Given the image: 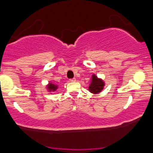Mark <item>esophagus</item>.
Returning a JSON list of instances; mask_svg holds the SVG:
<instances>
[{
    "instance_id": "1",
    "label": "esophagus",
    "mask_w": 153,
    "mask_h": 153,
    "mask_svg": "<svg viewBox=\"0 0 153 153\" xmlns=\"http://www.w3.org/2000/svg\"><path fill=\"white\" fill-rule=\"evenodd\" d=\"M76 81V78H71V79H69V81L70 82H74V81Z\"/></svg>"
}]
</instances>
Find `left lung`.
<instances>
[{
	"instance_id": "obj_1",
	"label": "left lung",
	"mask_w": 153,
	"mask_h": 153,
	"mask_svg": "<svg viewBox=\"0 0 153 153\" xmlns=\"http://www.w3.org/2000/svg\"><path fill=\"white\" fill-rule=\"evenodd\" d=\"M104 85L105 84L102 79L98 78L95 75H92L91 83L89 86V90L92 93L98 94L102 91Z\"/></svg>"
}]
</instances>
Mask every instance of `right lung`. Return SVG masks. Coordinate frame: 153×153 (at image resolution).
I'll list each match as a JSON object with an SVG mask.
<instances>
[{"label": "right lung", "instance_id": "add662e5", "mask_svg": "<svg viewBox=\"0 0 153 153\" xmlns=\"http://www.w3.org/2000/svg\"><path fill=\"white\" fill-rule=\"evenodd\" d=\"M47 87L49 92H55V91L58 89V85L52 84V83H49V84H48Z\"/></svg>", "mask_w": 153, "mask_h": 153}]
</instances>
